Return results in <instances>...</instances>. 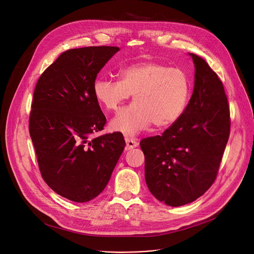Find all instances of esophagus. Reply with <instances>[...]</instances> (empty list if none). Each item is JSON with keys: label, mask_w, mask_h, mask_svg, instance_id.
<instances>
[{"label": "esophagus", "mask_w": 254, "mask_h": 254, "mask_svg": "<svg viewBox=\"0 0 254 254\" xmlns=\"http://www.w3.org/2000/svg\"><path fill=\"white\" fill-rule=\"evenodd\" d=\"M139 146V143L134 139H130V137H126V150H130Z\"/></svg>", "instance_id": "esophagus-1"}]
</instances>
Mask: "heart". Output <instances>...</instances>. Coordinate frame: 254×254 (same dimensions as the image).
<instances>
[{
	"label": "heart",
	"instance_id": "heart-1",
	"mask_svg": "<svg viewBox=\"0 0 254 254\" xmlns=\"http://www.w3.org/2000/svg\"><path fill=\"white\" fill-rule=\"evenodd\" d=\"M191 90L186 71L155 61L129 64L120 70V80L99 77L93 84L94 97L106 111L117 110L132 94L133 102L110 124L111 129L127 136L151 124L159 128L176 124L187 110Z\"/></svg>",
	"mask_w": 254,
	"mask_h": 254
}]
</instances>
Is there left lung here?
<instances>
[{
	"instance_id": "8db88e82",
	"label": "left lung",
	"mask_w": 254,
	"mask_h": 254,
	"mask_svg": "<svg viewBox=\"0 0 254 254\" xmlns=\"http://www.w3.org/2000/svg\"><path fill=\"white\" fill-rule=\"evenodd\" d=\"M190 56L195 81L187 110L162 134L140 142L148 189L171 206L190 203L212 187L231 126L222 81L202 58Z\"/></svg>"
}]
</instances>
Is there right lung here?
I'll use <instances>...</instances> for the list:
<instances>
[{
    "label": "right lung",
    "mask_w": 254,
    "mask_h": 254,
    "mask_svg": "<svg viewBox=\"0 0 254 254\" xmlns=\"http://www.w3.org/2000/svg\"><path fill=\"white\" fill-rule=\"evenodd\" d=\"M119 51L68 50L40 75L34 89L29 133L40 174L54 191L76 202L102 192L126 146L120 131L92 136L106 124L93 84Z\"/></svg>",
    "instance_id": "add662e5"
}]
</instances>
